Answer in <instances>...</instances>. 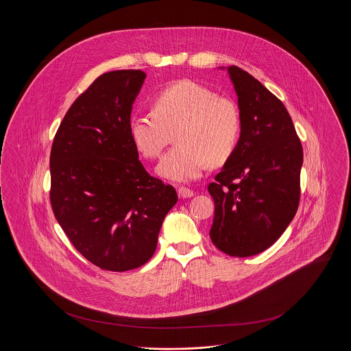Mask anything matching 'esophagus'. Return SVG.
<instances>
[{
	"label": "esophagus",
	"mask_w": 351,
	"mask_h": 351,
	"mask_svg": "<svg viewBox=\"0 0 351 351\" xmlns=\"http://www.w3.org/2000/svg\"><path fill=\"white\" fill-rule=\"evenodd\" d=\"M178 196L181 199H189V197H193L195 196V192L186 186H180L178 188Z\"/></svg>",
	"instance_id": "obj_1"
}]
</instances>
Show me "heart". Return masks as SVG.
Segmentation results:
<instances>
[{
    "label": "heart",
    "mask_w": 351,
    "mask_h": 351,
    "mask_svg": "<svg viewBox=\"0 0 351 351\" xmlns=\"http://www.w3.org/2000/svg\"><path fill=\"white\" fill-rule=\"evenodd\" d=\"M152 113H135L130 135L136 150L156 159L174 135L177 147L158 165V174L171 181L199 178L209 162L221 165L235 152L242 134V114L230 99L199 82L184 80L158 92Z\"/></svg>",
    "instance_id": "1"
}]
</instances>
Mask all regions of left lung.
I'll use <instances>...</instances> for the list:
<instances>
[{"label":"left lung","instance_id":"8db88e82","mask_svg":"<svg viewBox=\"0 0 351 351\" xmlns=\"http://www.w3.org/2000/svg\"><path fill=\"white\" fill-rule=\"evenodd\" d=\"M228 73L238 95L242 134L208 192L215 201L212 243L231 256L269 249L300 201L302 147L282 101L238 66Z\"/></svg>","mask_w":351,"mask_h":351}]
</instances>
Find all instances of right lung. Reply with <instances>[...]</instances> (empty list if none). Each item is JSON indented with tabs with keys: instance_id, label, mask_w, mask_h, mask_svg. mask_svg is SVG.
<instances>
[{
	"instance_id": "1",
	"label": "right lung",
	"mask_w": 351,
	"mask_h": 351,
	"mask_svg": "<svg viewBox=\"0 0 351 351\" xmlns=\"http://www.w3.org/2000/svg\"><path fill=\"white\" fill-rule=\"evenodd\" d=\"M146 73H104L64 114L52 142L50 201L71 245L102 270L127 271L154 255L171 185L150 176L130 135Z\"/></svg>"
}]
</instances>
